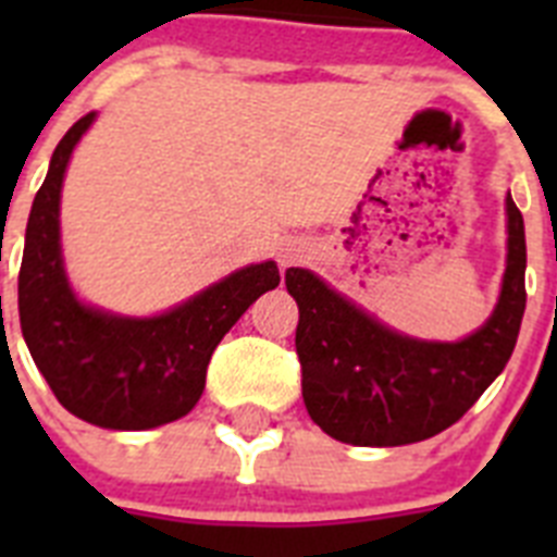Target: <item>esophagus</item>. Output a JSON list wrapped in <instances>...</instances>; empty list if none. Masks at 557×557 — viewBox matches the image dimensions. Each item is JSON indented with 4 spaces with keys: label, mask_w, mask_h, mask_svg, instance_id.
Masks as SVG:
<instances>
[{
    "label": "esophagus",
    "mask_w": 557,
    "mask_h": 557,
    "mask_svg": "<svg viewBox=\"0 0 557 557\" xmlns=\"http://www.w3.org/2000/svg\"><path fill=\"white\" fill-rule=\"evenodd\" d=\"M287 262H293V256H287Z\"/></svg>",
    "instance_id": "34e87169"
}]
</instances>
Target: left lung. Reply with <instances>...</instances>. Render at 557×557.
I'll use <instances>...</instances> for the list:
<instances>
[{"instance_id": "8db88e82", "label": "left lung", "mask_w": 557, "mask_h": 557, "mask_svg": "<svg viewBox=\"0 0 557 557\" xmlns=\"http://www.w3.org/2000/svg\"><path fill=\"white\" fill-rule=\"evenodd\" d=\"M524 220L508 195V270L491 321L460 343L401 337L309 270L284 282L298 304L295 351L309 418L334 441L405 446L449 430L508 366L528 304Z\"/></svg>"}]
</instances>
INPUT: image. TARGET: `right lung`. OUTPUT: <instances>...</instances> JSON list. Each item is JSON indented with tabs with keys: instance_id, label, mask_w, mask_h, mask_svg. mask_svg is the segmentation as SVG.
Segmentation results:
<instances>
[{
	"instance_id": "right-lung-1",
	"label": "right lung",
	"mask_w": 557,
	"mask_h": 557,
	"mask_svg": "<svg viewBox=\"0 0 557 557\" xmlns=\"http://www.w3.org/2000/svg\"><path fill=\"white\" fill-rule=\"evenodd\" d=\"M95 111L58 141L33 200L18 270V321L33 362L72 416L106 430H152L184 418L206 387V368L231 326L282 275L250 264L172 312L133 321L97 312L69 289L61 262V184Z\"/></svg>"
}]
</instances>
